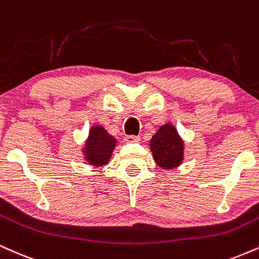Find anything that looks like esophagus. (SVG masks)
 Returning a JSON list of instances; mask_svg holds the SVG:
<instances>
[{
    "mask_svg": "<svg viewBox=\"0 0 259 259\" xmlns=\"http://www.w3.org/2000/svg\"><path fill=\"white\" fill-rule=\"evenodd\" d=\"M140 138L139 136H134V135H126L125 138H124V141L126 143H133V142H139Z\"/></svg>",
    "mask_w": 259,
    "mask_h": 259,
    "instance_id": "1",
    "label": "esophagus"
}]
</instances>
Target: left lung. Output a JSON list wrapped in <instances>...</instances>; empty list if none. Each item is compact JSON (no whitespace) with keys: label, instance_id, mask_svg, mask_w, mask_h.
<instances>
[{"label":"left lung","instance_id":"left-lung-1","mask_svg":"<svg viewBox=\"0 0 259 259\" xmlns=\"http://www.w3.org/2000/svg\"><path fill=\"white\" fill-rule=\"evenodd\" d=\"M149 146L155 163L163 169H174L183 159V142L171 124L160 126Z\"/></svg>","mask_w":259,"mask_h":259}]
</instances>
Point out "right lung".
<instances>
[{"mask_svg":"<svg viewBox=\"0 0 259 259\" xmlns=\"http://www.w3.org/2000/svg\"><path fill=\"white\" fill-rule=\"evenodd\" d=\"M114 147L116 139L113 136H111L102 126H93L84 149L85 160L94 166L105 165L110 160Z\"/></svg>","mask_w":259,"mask_h":259,"instance_id":"right-lung-1","label":"right lung"}]
</instances>
